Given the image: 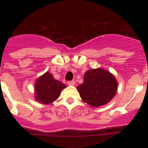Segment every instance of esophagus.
Instances as JSON below:
<instances>
[{
    "mask_svg": "<svg viewBox=\"0 0 148 148\" xmlns=\"http://www.w3.org/2000/svg\"><path fill=\"white\" fill-rule=\"evenodd\" d=\"M67 84H68V85L74 86V85H75V82H74V80H72V81H69V82H67Z\"/></svg>",
    "mask_w": 148,
    "mask_h": 148,
    "instance_id": "esophagus-1",
    "label": "esophagus"
}]
</instances>
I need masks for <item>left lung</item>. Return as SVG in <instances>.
Returning <instances> with one entry per match:
<instances>
[{
  "label": "left lung",
  "mask_w": 148,
  "mask_h": 148,
  "mask_svg": "<svg viewBox=\"0 0 148 148\" xmlns=\"http://www.w3.org/2000/svg\"><path fill=\"white\" fill-rule=\"evenodd\" d=\"M117 83L114 76L102 69L86 71L84 82L77 86L82 100L92 107L108 103L115 95Z\"/></svg>",
  "instance_id": "left-lung-1"
}]
</instances>
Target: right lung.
Instances as JSON below:
<instances>
[{
    "instance_id": "add662e5",
    "label": "right lung",
    "mask_w": 148,
    "mask_h": 148,
    "mask_svg": "<svg viewBox=\"0 0 148 148\" xmlns=\"http://www.w3.org/2000/svg\"><path fill=\"white\" fill-rule=\"evenodd\" d=\"M65 87L64 84L54 79L50 73L46 72L36 82V99L42 104H50L59 97Z\"/></svg>"
}]
</instances>
